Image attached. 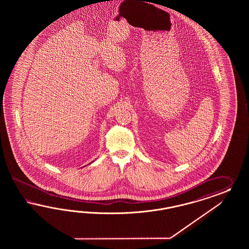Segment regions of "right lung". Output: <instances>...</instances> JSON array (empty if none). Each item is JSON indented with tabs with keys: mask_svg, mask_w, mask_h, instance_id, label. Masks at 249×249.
I'll list each match as a JSON object with an SVG mask.
<instances>
[{
	"mask_svg": "<svg viewBox=\"0 0 249 249\" xmlns=\"http://www.w3.org/2000/svg\"><path fill=\"white\" fill-rule=\"evenodd\" d=\"M92 162H93V161H92Z\"/></svg>",
	"mask_w": 249,
	"mask_h": 249,
	"instance_id": "add662e5",
	"label": "right lung"
}]
</instances>
